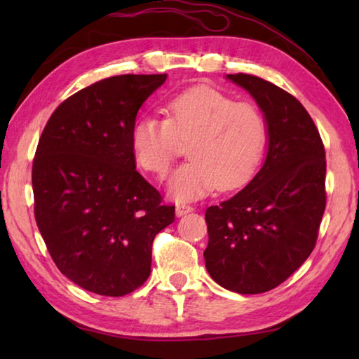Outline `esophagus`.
Returning <instances> with one entry per match:
<instances>
[{"mask_svg":"<svg viewBox=\"0 0 359 359\" xmlns=\"http://www.w3.org/2000/svg\"><path fill=\"white\" fill-rule=\"evenodd\" d=\"M188 212H193V208L191 205H187V204H179L177 208H175V215L177 217H184L187 215Z\"/></svg>","mask_w":359,"mask_h":359,"instance_id":"1","label":"esophagus"}]
</instances>
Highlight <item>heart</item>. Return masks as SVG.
Instances as JSON below:
<instances>
[{"label": "heart", "mask_w": 359, "mask_h": 359, "mask_svg": "<svg viewBox=\"0 0 359 359\" xmlns=\"http://www.w3.org/2000/svg\"><path fill=\"white\" fill-rule=\"evenodd\" d=\"M267 120L250 102H236L210 87H194L169 101L166 118L139 117L131 128V149L144 171L165 177L180 142L190 161L168 184L169 198L194 201L214 191L236 190L252 180L263 160Z\"/></svg>", "instance_id": "1"}]
</instances>
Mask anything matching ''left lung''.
Instances as JSON below:
<instances>
[{"label":"left lung","instance_id":"8db88e82","mask_svg":"<svg viewBox=\"0 0 359 359\" xmlns=\"http://www.w3.org/2000/svg\"><path fill=\"white\" fill-rule=\"evenodd\" d=\"M226 79L257 101L269 136L258 174L205 210V269L223 288L258 294L287 280L313 250L326 208L325 147L293 95L257 76Z\"/></svg>","mask_w":359,"mask_h":359}]
</instances>
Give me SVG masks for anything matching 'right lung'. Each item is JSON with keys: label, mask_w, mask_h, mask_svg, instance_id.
<instances>
[{"label": "right lung", "mask_w": 359, "mask_h": 359, "mask_svg": "<svg viewBox=\"0 0 359 359\" xmlns=\"http://www.w3.org/2000/svg\"><path fill=\"white\" fill-rule=\"evenodd\" d=\"M168 74H123L69 96L33 161L34 217L53 263L79 287L123 296L150 276L151 242L174 205L136 171L131 128Z\"/></svg>", "instance_id": "right-lung-1"}]
</instances>
